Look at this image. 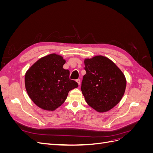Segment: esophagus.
Instances as JSON below:
<instances>
[{"label": "esophagus", "mask_w": 153, "mask_h": 153, "mask_svg": "<svg viewBox=\"0 0 153 153\" xmlns=\"http://www.w3.org/2000/svg\"><path fill=\"white\" fill-rule=\"evenodd\" d=\"M76 82L78 83V85H80V82H81V81H80V79H77V80H76Z\"/></svg>", "instance_id": "obj_1"}]
</instances>
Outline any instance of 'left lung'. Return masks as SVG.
<instances>
[{
    "label": "left lung",
    "mask_w": 153,
    "mask_h": 153,
    "mask_svg": "<svg viewBox=\"0 0 153 153\" xmlns=\"http://www.w3.org/2000/svg\"><path fill=\"white\" fill-rule=\"evenodd\" d=\"M84 64L86 74L81 91L86 102L97 112H107L121 100L126 77L114 62L102 55L85 59Z\"/></svg>",
    "instance_id": "obj_1"
}]
</instances>
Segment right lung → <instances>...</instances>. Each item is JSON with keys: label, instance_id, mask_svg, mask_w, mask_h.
<instances>
[{"label": "right lung", "instance_id": "1", "mask_svg": "<svg viewBox=\"0 0 153 153\" xmlns=\"http://www.w3.org/2000/svg\"><path fill=\"white\" fill-rule=\"evenodd\" d=\"M66 60L56 53L41 57L27 71L25 85L27 94L40 108L53 111L66 101L68 92L78 87L64 69Z\"/></svg>", "mask_w": 153, "mask_h": 153}]
</instances>
